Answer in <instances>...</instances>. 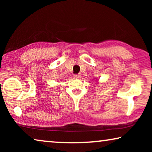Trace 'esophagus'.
<instances>
[{
  "label": "esophagus",
  "mask_w": 152,
  "mask_h": 152,
  "mask_svg": "<svg viewBox=\"0 0 152 152\" xmlns=\"http://www.w3.org/2000/svg\"><path fill=\"white\" fill-rule=\"evenodd\" d=\"M73 77L75 79H80L81 77V75L80 74H76V75H74Z\"/></svg>",
  "instance_id": "esophagus-1"
}]
</instances>
